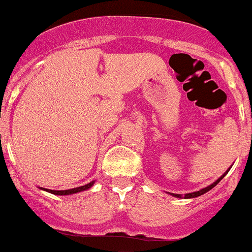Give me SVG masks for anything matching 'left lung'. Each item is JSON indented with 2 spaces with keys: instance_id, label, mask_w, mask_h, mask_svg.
Here are the masks:
<instances>
[{
  "instance_id": "8db88e82",
  "label": "left lung",
  "mask_w": 252,
  "mask_h": 252,
  "mask_svg": "<svg viewBox=\"0 0 252 252\" xmlns=\"http://www.w3.org/2000/svg\"><path fill=\"white\" fill-rule=\"evenodd\" d=\"M230 168H232V166H230L229 168H228L227 171L224 172V173H223L222 175H220V177L218 178V179L216 180V182H213L212 184H211V185H208V187L204 188V189L199 190V191H194V192H188V194H184V195H180V194H173V192H171V195H172V196H174V197H178V199H194V197L201 196V195H204L205 192L210 191V190L212 189V188H215L216 185H217L218 183H220V180H222L223 178H224L225 175H227V173H228V172H229V169H230Z\"/></svg>"
}]
</instances>
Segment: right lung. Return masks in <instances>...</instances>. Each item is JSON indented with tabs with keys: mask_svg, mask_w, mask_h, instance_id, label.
<instances>
[{
	"mask_svg": "<svg viewBox=\"0 0 252 252\" xmlns=\"http://www.w3.org/2000/svg\"><path fill=\"white\" fill-rule=\"evenodd\" d=\"M94 184H95V180L90 182V183H89V184L83 185V187L73 188V189H68V190H50V189H45V188H39V189L44 190V191L51 192V194H53V195H61V196H63V195H73V194H77V192L84 191V190L90 189V188L93 187Z\"/></svg>",
	"mask_w": 252,
	"mask_h": 252,
	"instance_id": "obj_1",
	"label": "right lung"
}]
</instances>
